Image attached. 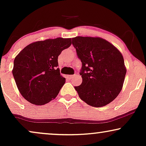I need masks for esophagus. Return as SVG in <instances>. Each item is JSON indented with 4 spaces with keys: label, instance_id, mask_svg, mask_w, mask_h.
Segmentation results:
<instances>
[{
    "label": "esophagus",
    "instance_id": "34e87169",
    "mask_svg": "<svg viewBox=\"0 0 146 146\" xmlns=\"http://www.w3.org/2000/svg\"><path fill=\"white\" fill-rule=\"evenodd\" d=\"M74 76V75H68V78L70 79V80Z\"/></svg>",
    "mask_w": 146,
    "mask_h": 146
}]
</instances>
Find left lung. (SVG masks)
<instances>
[{"instance_id": "1", "label": "left lung", "mask_w": 146, "mask_h": 146, "mask_svg": "<svg viewBox=\"0 0 146 146\" xmlns=\"http://www.w3.org/2000/svg\"><path fill=\"white\" fill-rule=\"evenodd\" d=\"M72 44L82 64V82L75 86L79 97L93 107L111 102L122 89L126 74L121 53L100 37L76 36Z\"/></svg>"}]
</instances>
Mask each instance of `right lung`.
Returning <instances> with one entry per match:
<instances>
[{"label": "right lung", "instance_id": "1", "mask_svg": "<svg viewBox=\"0 0 146 146\" xmlns=\"http://www.w3.org/2000/svg\"><path fill=\"white\" fill-rule=\"evenodd\" d=\"M71 44V38H50L30 44L20 52L13 74L24 98L40 106L57 96L66 82L57 68L58 57Z\"/></svg>", "mask_w": 146, "mask_h": 146}]
</instances>
